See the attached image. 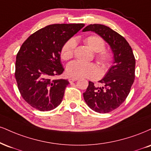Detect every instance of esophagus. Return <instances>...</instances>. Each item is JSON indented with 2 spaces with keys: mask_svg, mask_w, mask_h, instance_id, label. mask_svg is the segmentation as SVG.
<instances>
[{
  "mask_svg": "<svg viewBox=\"0 0 151 151\" xmlns=\"http://www.w3.org/2000/svg\"><path fill=\"white\" fill-rule=\"evenodd\" d=\"M77 78H70V79H69V81H70V83H72L74 82V81H77Z\"/></svg>",
  "mask_w": 151,
  "mask_h": 151,
  "instance_id": "34e87169",
  "label": "esophagus"
}]
</instances>
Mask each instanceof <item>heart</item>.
Returning a JSON list of instances; mask_svg holds the SVG:
<instances>
[{"instance_id": "b5f03b06", "label": "heart", "mask_w": 151, "mask_h": 151, "mask_svg": "<svg viewBox=\"0 0 151 151\" xmlns=\"http://www.w3.org/2000/svg\"><path fill=\"white\" fill-rule=\"evenodd\" d=\"M84 43L92 50L96 52V58L103 68H107L111 64L112 55L110 52L104 50L105 43L101 36L91 35L87 36L83 40ZM76 41L74 39L68 40L62 47L60 55L64 60L72 58L75 49ZM67 74L72 78H89L96 79L101 74L99 67L95 63H83L79 61H73L69 63L66 68Z\"/></svg>"}]
</instances>
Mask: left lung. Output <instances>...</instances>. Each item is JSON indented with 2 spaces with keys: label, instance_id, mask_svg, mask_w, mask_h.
<instances>
[{
  "label": "left lung",
  "instance_id": "left-lung-1",
  "mask_svg": "<svg viewBox=\"0 0 151 151\" xmlns=\"http://www.w3.org/2000/svg\"><path fill=\"white\" fill-rule=\"evenodd\" d=\"M88 31L99 34L108 43L113 53L114 64L99 81L102 86L88 81L83 99L91 110L108 113L117 108L129 93L135 78V58L127 40L110 27L94 24L83 29Z\"/></svg>",
  "mask_w": 151,
  "mask_h": 151
}]
</instances>
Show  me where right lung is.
Instances as JSON below:
<instances>
[{
  "instance_id": "add662e5",
  "label": "right lung",
  "mask_w": 151,
  "mask_h": 151,
  "mask_svg": "<svg viewBox=\"0 0 151 151\" xmlns=\"http://www.w3.org/2000/svg\"><path fill=\"white\" fill-rule=\"evenodd\" d=\"M84 24H55L29 36L16 57L15 79L26 102L40 111L52 110L60 104L67 79H52L64 71L62 47Z\"/></svg>"
}]
</instances>
